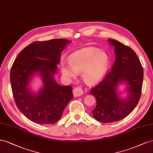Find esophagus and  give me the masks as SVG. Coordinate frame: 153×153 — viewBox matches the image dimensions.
Returning <instances> with one entry per match:
<instances>
[{"label": "esophagus", "mask_w": 153, "mask_h": 153, "mask_svg": "<svg viewBox=\"0 0 153 153\" xmlns=\"http://www.w3.org/2000/svg\"><path fill=\"white\" fill-rule=\"evenodd\" d=\"M83 94V90H82V88L79 86L76 87L73 90V94L74 95V97H79V96H81Z\"/></svg>", "instance_id": "34e87169"}]
</instances>
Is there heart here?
<instances>
[{"label": "heart", "mask_w": 153, "mask_h": 153, "mask_svg": "<svg viewBox=\"0 0 153 153\" xmlns=\"http://www.w3.org/2000/svg\"><path fill=\"white\" fill-rule=\"evenodd\" d=\"M68 63L62 62L61 71L64 77L74 79L81 73L82 79L88 85H94L102 79L110 67V59L106 52L90 47L78 51L68 58Z\"/></svg>", "instance_id": "heart-1"}]
</instances>
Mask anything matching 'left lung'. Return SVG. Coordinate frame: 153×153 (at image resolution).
Returning a JSON list of instances; mask_svg holds the SVG:
<instances>
[{"label":"left lung","mask_w":153,"mask_h":153,"mask_svg":"<svg viewBox=\"0 0 153 153\" xmlns=\"http://www.w3.org/2000/svg\"><path fill=\"white\" fill-rule=\"evenodd\" d=\"M108 41L115 47L116 60L111 71L90 91L97 102L92 110L94 117L102 123L122 120L133 111L140 97L143 78V68L134 51L115 40ZM121 84L126 86V98H122L123 93L118 90Z\"/></svg>","instance_id":"1"}]
</instances>
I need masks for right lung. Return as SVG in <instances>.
<instances>
[{
  "label": "right lung",
  "mask_w": 153,
  "mask_h": 153,
  "mask_svg": "<svg viewBox=\"0 0 153 153\" xmlns=\"http://www.w3.org/2000/svg\"><path fill=\"white\" fill-rule=\"evenodd\" d=\"M71 42L65 39L34 42L20 52L12 65L10 80L15 103L33 123H56L74 97L71 86H61L54 78L61 53ZM35 75L41 77L42 86L34 93L30 84Z\"/></svg>",
  "instance_id": "1"
}]
</instances>
